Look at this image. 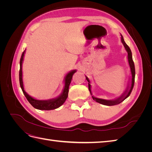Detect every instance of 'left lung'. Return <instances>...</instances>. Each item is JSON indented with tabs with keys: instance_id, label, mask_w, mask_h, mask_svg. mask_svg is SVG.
Wrapping results in <instances>:
<instances>
[{
	"instance_id": "8db88e82",
	"label": "left lung",
	"mask_w": 152,
	"mask_h": 152,
	"mask_svg": "<svg viewBox=\"0 0 152 152\" xmlns=\"http://www.w3.org/2000/svg\"><path fill=\"white\" fill-rule=\"evenodd\" d=\"M121 41L122 43L123 44L124 48H125L126 50H127V54H128V61H129V65L130 66V68H131V74H132V81H131V86L130 87V88H128L126 89V91L124 92V93L120 96V97L118 98L117 99H115V100H106V99H99V98H96L94 96H92L93 97V99L94 100H95L96 102H98L99 103H101L104 105H107V106H112V105H115L117 104L121 103V102H122L124 100H125L127 97L129 96V95L131 94V92L132 91L133 87H134V79H135V67H134V61L132 60V53L131 50L129 48V47L126 44V43L125 42V41L124 40V38L122 35H121ZM86 80L88 81V87H89V90L91 93V84H90V81L89 80L88 78L87 77H86Z\"/></svg>"
}]
</instances>
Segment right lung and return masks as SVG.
<instances>
[{
    "label": "right lung",
    "instance_id": "obj_1",
    "mask_svg": "<svg viewBox=\"0 0 152 152\" xmlns=\"http://www.w3.org/2000/svg\"><path fill=\"white\" fill-rule=\"evenodd\" d=\"M25 52V50L21 54V57L20 59V73H19V77H20V84L21 86V88L22 89L23 93L25 96L26 98L28 101V102L33 106V107L37 109L42 110H50L58 108V107L61 106L66 101V98H68V89L69 86L70 84V82L72 81V79L73 75L76 72V70H73L68 73L65 77V87L62 94L58 96V98L50 99V100H37L35 99L30 96L27 94L24 90L23 87V79H22V63L23 60L24 54Z\"/></svg>",
    "mask_w": 152,
    "mask_h": 152
}]
</instances>
